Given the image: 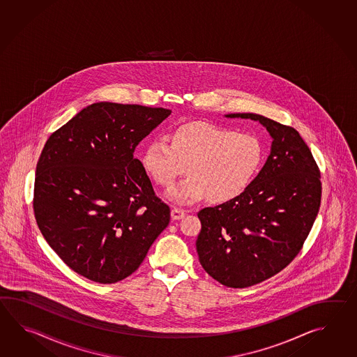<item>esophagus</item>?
I'll use <instances>...</instances> for the list:
<instances>
[{
	"mask_svg": "<svg viewBox=\"0 0 357 357\" xmlns=\"http://www.w3.org/2000/svg\"><path fill=\"white\" fill-rule=\"evenodd\" d=\"M171 217H172V220H181L185 217V211H182L180 208H174L171 211Z\"/></svg>",
	"mask_w": 357,
	"mask_h": 357,
	"instance_id": "34e87169",
	"label": "esophagus"
}]
</instances>
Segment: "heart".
<instances>
[{"label": "heart", "mask_w": 357, "mask_h": 357, "mask_svg": "<svg viewBox=\"0 0 357 357\" xmlns=\"http://www.w3.org/2000/svg\"><path fill=\"white\" fill-rule=\"evenodd\" d=\"M145 148L142 163L153 181L169 188L186 171L189 177L168 191L178 204L208 197L223 203L249 188L264 160L258 137L208 122H189Z\"/></svg>", "instance_id": "heart-1"}]
</instances>
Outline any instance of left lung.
I'll return each mask as SVG.
<instances>
[{
  "mask_svg": "<svg viewBox=\"0 0 357 357\" xmlns=\"http://www.w3.org/2000/svg\"><path fill=\"white\" fill-rule=\"evenodd\" d=\"M273 139L264 167L238 197L197 213L199 261L215 281L245 289L280 273L296 258L318 215V165L298 131L257 114Z\"/></svg>",
  "mask_w": 357,
  "mask_h": 357,
  "instance_id": "1",
  "label": "left lung"
}]
</instances>
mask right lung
Returning <instances> with one entry per match:
<instances>
[{"label":"right lung","instance_id":"1","mask_svg":"<svg viewBox=\"0 0 357 357\" xmlns=\"http://www.w3.org/2000/svg\"><path fill=\"white\" fill-rule=\"evenodd\" d=\"M169 114L162 107L99 102L48 137L36 169L34 215L76 273L103 284L121 281L167 227L169 206L134 153Z\"/></svg>","mask_w":357,"mask_h":357}]
</instances>
